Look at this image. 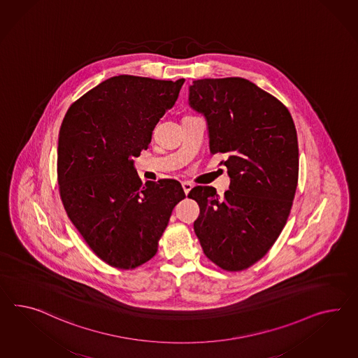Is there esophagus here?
<instances>
[{"label": "esophagus", "mask_w": 358, "mask_h": 358, "mask_svg": "<svg viewBox=\"0 0 358 358\" xmlns=\"http://www.w3.org/2000/svg\"><path fill=\"white\" fill-rule=\"evenodd\" d=\"M182 187H183L184 192L185 194H188L189 191L192 189L193 184L191 182H182Z\"/></svg>", "instance_id": "esophagus-1"}]
</instances>
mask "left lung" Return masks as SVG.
<instances>
[{
	"instance_id": "1",
	"label": "left lung",
	"mask_w": 358,
	"mask_h": 358,
	"mask_svg": "<svg viewBox=\"0 0 358 358\" xmlns=\"http://www.w3.org/2000/svg\"><path fill=\"white\" fill-rule=\"evenodd\" d=\"M189 103L208 120L210 155H226L229 189L196 185L193 229L205 256L226 271L255 265L274 245L289 217L299 182L294 120L273 94L243 78L197 79Z\"/></svg>"
}]
</instances>
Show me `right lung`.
Here are the masks:
<instances>
[{
    "label": "right lung",
    "mask_w": 358,
    "mask_h": 358,
    "mask_svg": "<svg viewBox=\"0 0 358 358\" xmlns=\"http://www.w3.org/2000/svg\"><path fill=\"white\" fill-rule=\"evenodd\" d=\"M183 83L114 76L73 102L62 120L59 196L87 245L111 267L135 268L155 256L175 205L185 197L174 179L143 185L131 159L148 149Z\"/></svg>",
    "instance_id": "right-lung-1"
}]
</instances>
